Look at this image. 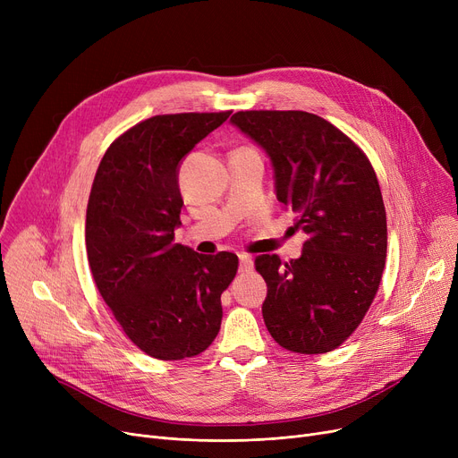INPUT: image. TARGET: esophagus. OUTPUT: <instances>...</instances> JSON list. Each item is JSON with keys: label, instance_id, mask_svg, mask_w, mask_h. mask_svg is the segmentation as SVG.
I'll return each mask as SVG.
<instances>
[{"label": "esophagus", "instance_id": "1", "mask_svg": "<svg viewBox=\"0 0 458 458\" xmlns=\"http://www.w3.org/2000/svg\"><path fill=\"white\" fill-rule=\"evenodd\" d=\"M239 273H249L254 267V259L247 254H239Z\"/></svg>", "mask_w": 458, "mask_h": 458}]
</instances>
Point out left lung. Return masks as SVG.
Returning a JSON list of instances; mask_svg holds the SVG:
<instances>
[{
    "label": "left lung",
    "mask_w": 458,
    "mask_h": 458,
    "mask_svg": "<svg viewBox=\"0 0 458 458\" xmlns=\"http://www.w3.org/2000/svg\"><path fill=\"white\" fill-rule=\"evenodd\" d=\"M232 126L273 166L276 200L306 235L297 259L256 258L267 282L261 314L278 345L321 354L362 323L386 259V209L366 154L325 118L306 111H239Z\"/></svg>",
    "instance_id": "8db88e82"
}]
</instances>
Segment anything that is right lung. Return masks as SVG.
Instances as JSON below:
<instances>
[{"mask_svg": "<svg viewBox=\"0 0 458 458\" xmlns=\"http://www.w3.org/2000/svg\"><path fill=\"white\" fill-rule=\"evenodd\" d=\"M230 116L157 114L120 135L96 171L87 206L89 266L128 338L159 360L206 351L223 321L237 256L174 243L183 157Z\"/></svg>", "mask_w": 458, "mask_h": 458, "instance_id": "1", "label": "right lung"}]
</instances>
